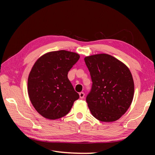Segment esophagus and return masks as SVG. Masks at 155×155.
Here are the masks:
<instances>
[{
	"mask_svg": "<svg viewBox=\"0 0 155 155\" xmlns=\"http://www.w3.org/2000/svg\"><path fill=\"white\" fill-rule=\"evenodd\" d=\"M79 96H80V98H83L84 96H85V94H84L83 92H80L79 93Z\"/></svg>",
	"mask_w": 155,
	"mask_h": 155,
	"instance_id": "obj_1",
	"label": "esophagus"
}]
</instances>
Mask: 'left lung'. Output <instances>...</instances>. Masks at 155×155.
Returning <instances> with one entry per match:
<instances>
[{
  "instance_id": "left-lung-1",
  "label": "left lung",
  "mask_w": 155,
  "mask_h": 155,
  "mask_svg": "<svg viewBox=\"0 0 155 155\" xmlns=\"http://www.w3.org/2000/svg\"><path fill=\"white\" fill-rule=\"evenodd\" d=\"M92 81L86 101L91 114L101 122L116 121L132 103L134 81L129 68L108 54L85 57Z\"/></svg>"
}]
</instances>
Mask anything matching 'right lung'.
Wrapping results in <instances>:
<instances>
[{"instance_id":"right-lung-1","label":"right lung","mask_w":155,"mask_h":155,"mask_svg":"<svg viewBox=\"0 0 155 155\" xmlns=\"http://www.w3.org/2000/svg\"><path fill=\"white\" fill-rule=\"evenodd\" d=\"M80 55L61 50L41 55L28 74L27 90L31 104L46 119L54 120L65 116L74 102L79 98L68 73Z\"/></svg>"}]
</instances>
